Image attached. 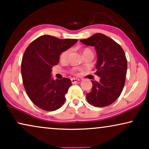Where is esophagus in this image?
Returning <instances> with one entry per match:
<instances>
[{"mask_svg":"<svg viewBox=\"0 0 149 149\" xmlns=\"http://www.w3.org/2000/svg\"><path fill=\"white\" fill-rule=\"evenodd\" d=\"M80 81L79 79H77V78H72L71 79V82L72 83H76L77 82H79V81Z\"/></svg>","mask_w":149,"mask_h":149,"instance_id":"1","label":"esophagus"}]
</instances>
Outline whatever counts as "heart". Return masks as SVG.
<instances>
[{"label":"heart","instance_id":"obj_1","mask_svg":"<svg viewBox=\"0 0 149 149\" xmlns=\"http://www.w3.org/2000/svg\"><path fill=\"white\" fill-rule=\"evenodd\" d=\"M88 52H91L90 49H85L83 50V54H85V53ZM70 49H67L66 51H64V52L62 53V54L60 55V60L61 61H66L67 60V59L68 58L69 55H70Z\"/></svg>","mask_w":149,"mask_h":149}]
</instances>
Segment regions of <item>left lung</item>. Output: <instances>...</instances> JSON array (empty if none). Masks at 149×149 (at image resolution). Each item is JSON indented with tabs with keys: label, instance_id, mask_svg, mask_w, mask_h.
Returning a JSON list of instances; mask_svg holds the SVG:
<instances>
[{
	"label": "left lung",
	"instance_id": "obj_1",
	"mask_svg": "<svg viewBox=\"0 0 149 149\" xmlns=\"http://www.w3.org/2000/svg\"><path fill=\"white\" fill-rule=\"evenodd\" d=\"M81 42L94 47L97 58L95 74L100 81H91L92 89L86 95L87 100L94 107H107L119 97L125 85L127 68L125 52L117 42L101 33Z\"/></svg>",
	"mask_w": 149,
	"mask_h": 149
}]
</instances>
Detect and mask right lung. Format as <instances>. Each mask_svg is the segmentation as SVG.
I'll list each match as a JSON object with an SVG mask.
<instances>
[{"mask_svg": "<svg viewBox=\"0 0 149 149\" xmlns=\"http://www.w3.org/2000/svg\"><path fill=\"white\" fill-rule=\"evenodd\" d=\"M77 41L42 35L26 48L22 61V81L28 96L40 109L53 111L64 104L72 83L68 78L54 80L52 69L59 63L60 54Z\"/></svg>", "mask_w": 149, "mask_h": 149, "instance_id": "right-lung-1", "label": "right lung"}]
</instances>
